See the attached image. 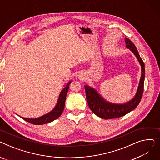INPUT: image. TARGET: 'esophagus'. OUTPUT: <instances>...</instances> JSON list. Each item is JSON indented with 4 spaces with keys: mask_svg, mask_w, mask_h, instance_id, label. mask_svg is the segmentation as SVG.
I'll return each instance as SVG.
<instances>
[{
    "mask_svg": "<svg viewBox=\"0 0 160 160\" xmlns=\"http://www.w3.org/2000/svg\"><path fill=\"white\" fill-rule=\"evenodd\" d=\"M78 78H79L80 80H84V78H85L84 76L82 75V74H79V75H78Z\"/></svg>",
    "mask_w": 160,
    "mask_h": 160,
    "instance_id": "1",
    "label": "esophagus"
}]
</instances>
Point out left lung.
I'll return each instance as SVG.
<instances>
[{"mask_svg": "<svg viewBox=\"0 0 160 160\" xmlns=\"http://www.w3.org/2000/svg\"><path fill=\"white\" fill-rule=\"evenodd\" d=\"M127 48L130 49L135 54L141 67V77L139 81L137 93L134 98L128 102L122 104L110 103L100 96L97 91L89 86H85L86 99L91 110L100 118L110 119L118 118L134 110L139 104L144 89V81L145 76V64L141 58L136 47L128 38H125Z\"/></svg>", "mask_w": 160, "mask_h": 160, "instance_id": "left-lung-1", "label": "left lung"}]
</instances>
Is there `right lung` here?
<instances>
[{"label":"right lung","instance_id":"add662e5","mask_svg":"<svg viewBox=\"0 0 160 160\" xmlns=\"http://www.w3.org/2000/svg\"><path fill=\"white\" fill-rule=\"evenodd\" d=\"M71 81H69L68 83H67L65 88H63V89L61 91L60 95H59L58 102L55 108L51 112H50L47 114L41 116L40 117H38V118H36V119L24 118V117H21V118L30 123H32L33 124H37V125L47 124L58 119L63 113V109L65 107V104L66 95L67 93V91H68L69 84L71 83Z\"/></svg>","mask_w":160,"mask_h":160}]
</instances>
